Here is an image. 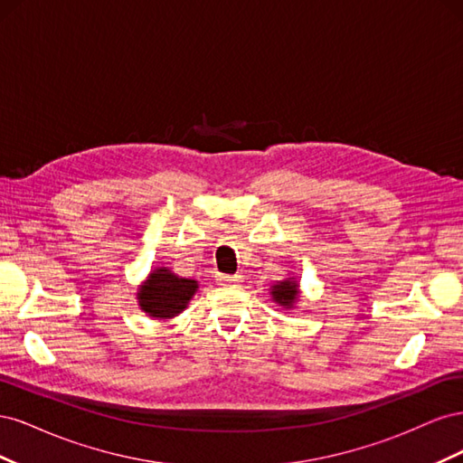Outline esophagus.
Returning <instances> with one entry per match:
<instances>
[{
    "mask_svg": "<svg viewBox=\"0 0 463 463\" xmlns=\"http://www.w3.org/2000/svg\"><path fill=\"white\" fill-rule=\"evenodd\" d=\"M240 278L241 276H237V274H218L216 276V279H218L220 284H235Z\"/></svg>",
    "mask_w": 463,
    "mask_h": 463,
    "instance_id": "34e87169",
    "label": "esophagus"
}]
</instances>
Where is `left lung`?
<instances>
[{"mask_svg":"<svg viewBox=\"0 0 463 463\" xmlns=\"http://www.w3.org/2000/svg\"><path fill=\"white\" fill-rule=\"evenodd\" d=\"M272 298L279 305L291 307L293 303H296V299H298V284L296 282H289V279H286V282H279L272 289Z\"/></svg>","mask_w":463,"mask_h":463,"instance_id":"obj_1","label":"left lung"}]
</instances>
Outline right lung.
<instances>
[{"mask_svg":"<svg viewBox=\"0 0 463 463\" xmlns=\"http://www.w3.org/2000/svg\"><path fill=\"white\" fill-rule=\"evenodd\" d=\"M197 288L194 279L177 278L167 269H158L150 274L148 282L138 291V305L150 317L170 318L185 309Z\"/></svg>","mask_w":463,"mask_h":463,"instance_id":"obj_1","label":"right lung"}]
</instances>
